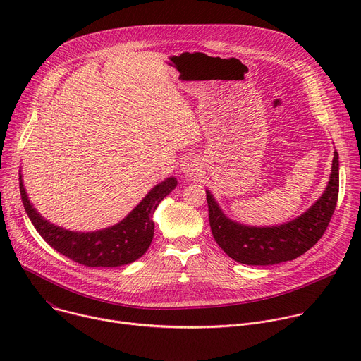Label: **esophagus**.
Here are the masks:
<instances>
[{"instance_id":"obj_1","label":"esophagus","mask_w":361,"mask_h":361,"mask_svg":"<svg viewBox=\"0 0 361 361\" xmlns=\"http://www.w3.org/2000/svg\"><path fill=\"white\" fill-rule=\"evenodd\" d=\"M201 163L197 159H187L183 164H181V171L184 174V177L187 178H192L197 177L201 173Z\"/></svg>"}]
</instances>
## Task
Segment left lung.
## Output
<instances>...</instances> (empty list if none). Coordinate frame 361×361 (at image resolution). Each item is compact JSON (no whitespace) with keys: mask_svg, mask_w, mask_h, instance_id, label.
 I'll return each instance as SVG.
<instances>
[{"mask_svg":"<svg viewBox=\"0 0 361 361\" xmlns=\"http://www.w3.org/2000/svg\"><path fill=\"white\" fill-rule=\"evenodd\" d=\"M209 219L214 240L233 260L247 266H271L297 259L324 234L338 197V152L334 151L331 174L322 197L297 219L280 226L254 227L228 219L210 190Z\"/></svg>","mask_w":361,"mask_h":361,"instance_id":"left-lung-1","label":"left lung"}]
</instances>
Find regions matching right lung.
<instances>
[{
    "label": "right lung",
    "instance_id": "right-lung-1",
    "mask_svg": "<svg viewBox=\"0 0 361 361\" xmlns=\"http://www.w3.org/2000/svg\"><path fill=\"white\" fill-rule=\"evenodd\" d=\"M176 187L177 180L169 177L151 188L120 223L84 233L66 230L45 220L30 201L20 171L21 200L38 234L60 254L87 267H120L138 260L148 250L154 237V212Z\"/></svg>",
    "mask_w": 361,
    "mask_h": 361
}]
</instances>
